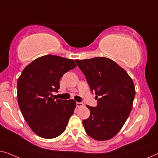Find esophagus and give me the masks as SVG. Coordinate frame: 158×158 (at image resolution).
<instances>
[{
	"label": "esophagus",
	"instance_id": "34e87169",
	"mask_svg": "<svg viewBox=\"0 0 158 158\" xmlns=\"http://www.w3.org/2000/svg\"><path fill=\"white\" fill-rule=\"evenodd\" d=\"M84 103H81V102H77V107H82V106H84Z\"/></svg>",
	"mask_w": 158,
	"mask_h": 158
}]
</instances>
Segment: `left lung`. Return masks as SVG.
<instances>
[{"instance_id":"left-lung-1","label":"left lung","mask_w":158,"mask_h":158,"mask_svg":"<svg viewBox=\"0 0 158 158\" xmlns=\"http://www.w3.org/2000/svg\"><path fill=\"white\" fill-rule=\"evenodd\" d=\"M75 61L98 99L96 107L86 106L90 116L83 121L86 133L94 140H109L122 128L133 108L135 95L133 79L109 58Z\"/></svg>"}]
</instances>
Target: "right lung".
Segmentation results:
<instances>
[{
    "label": "right lung",
    "mask_w": 158,
    "mask_h": 158,
    "mask_svg": "<svg viewBox=\"0 0 158 158\" xmlns=\"http://www.w3.org/2000/svg\"><path fill=\"white\" fill-rule=\"evenodd\" d=\"M76 67L73 60L48 55L32 61L19 77V107L28 126L40 137L55 138L65 131L76 102L55 100L52 92L58 91L63 74Z\"/></svg>",
    "instance_id": "obj_1"
}]
</instances>
